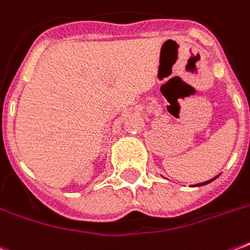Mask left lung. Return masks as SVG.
<instances>
[{
	"mask_svg": "<svg viewBox=\"0 0 250 250\" xmlns=\"http://www.w3.org/2000/svg\"><path fill=\"white\" fill-rule=\"evenodd\" d=\"M218 176H215V178H213V179H210V180H208V182H204V183H200V184H196V187H200V186H205V184H209V183H211L213 182V180H215V179H217Z\"/></svg>",
	"mask_w": 250,
	"mask_h": 250,
	"instance_id": "left-lung-1",
	"label": "left lung"
}]
</instances>
